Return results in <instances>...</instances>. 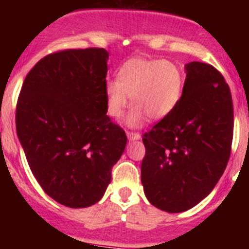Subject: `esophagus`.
I'll use <instances>...</instances> for the list:
<instances>
[{"mask_svg":"<svg viewBox=\"0 0 249 249\" xmlns=\"http://www.w3.org/2000/svg\"><path fill=\"white\" fill-rule=\"evenodd\" d=\"M126 136H128L129 141H136L141 138V134L137 132H126Z\"/></svg>","mask_w":249,"mask_h":249,"instance_id":"1","label":"esophagus"}]
</instances>
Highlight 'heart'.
<instances>
[{
	"label": "heart",
	"mask_w": 249,
	"mask_h": 249,
	"mask_svg": "<svg viewBox=\"0 0 249 249\" xmlns=\"http://www.w3.org/2000/svg\"><path fill=\"white\" fill-rule=\"evenodd\" d=\"M182 88V73L172 62L132 58L120 67L117 81L106 85L107 112L119 119L129 105V95L134 103L126 119L129 126H140L147 116L161 120L178 105Z\"/></svg>",
	"instance_id": "1"
}]
</instances>
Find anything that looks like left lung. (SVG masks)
<instances>
[{"instance_id":"obj_1","label":"left lung","mask_w":249,"mask_h":249,"mask_svg":"<svg viewBox=\"0 0 249 249\" xmlns=\"http://www.w3.org/2000/svg\"><path fill=\"white\" fill-rule=\"evenodd\" d=\"M234 107L220 71L186 64L181 99L142 137L141 181L148 201L169 213L185 212L214 189L230 159Z\"/></svg>"}]
</instances>
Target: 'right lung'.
Here are the masks:
<instances>
[{
    "label": "right lung",
    "mask_w": 249,
    "mask_h": 249,
    "mask_svg": "<svg viewBox=\"0 0 249 249\" xmlns=\"http://www.w3.org/2000/svg\"><path fill=\"white\" fill-rule=\"evenodd\" d=\"M108 53L67 49L25 76L15 124L28 165L45 193L70 208L101 200L126 134L107 115Z\"/></svg>",
    "instance_id": "add662e5"
}]
</instances>
